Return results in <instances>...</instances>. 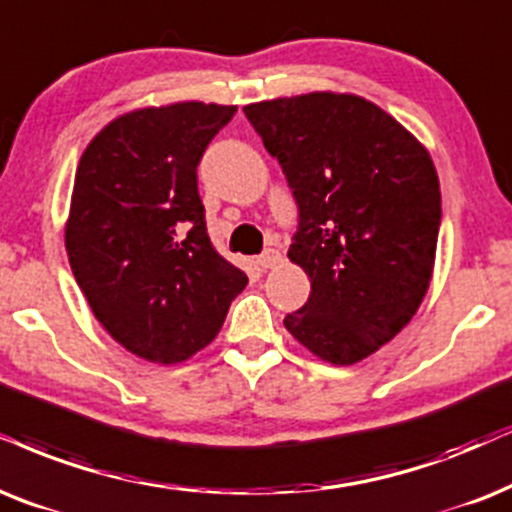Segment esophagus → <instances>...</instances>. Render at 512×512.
I'll use <instances>...</instances> for the list:
<instances>
[{"label": "esophagus", "instance_id": "34e87169", "mask_svg": "<svg viewBox=\"0 0 512 512\" xmlns=\"http://www.w3.org/2000/svg\"><path fill=\"white\" fill-rule=\"evenodd\" d=\"M278 262H281V252L274 250V248H267V250L262 252L260 257H257V264H260L262 269H271V267H276Z\"/></svg>", "mask_w": 512, "mask_h": 512}]
</instances>
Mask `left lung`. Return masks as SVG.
I'll list each match as a JSON object with an SVG mask.
<instances>
[{"mask_svg":"<svg viewBox=\"0 0 512 512\" xmlns=\"http://www.w3.org/2000/svg\"><path fill=\"white\" fill-rule=\"evenodd\" d=\"M243 113L293 191L288 257L312 283L283 323L323 361L357 364L413 319L430 286L442 222L430 153L352 94L290 96Z\"/></svg>","mask_w":512,"mask_h":512,"instance_id":"obj_1","label":"left lung"}]
</instances>
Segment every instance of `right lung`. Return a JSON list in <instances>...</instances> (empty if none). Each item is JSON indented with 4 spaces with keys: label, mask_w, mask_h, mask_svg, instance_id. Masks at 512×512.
Segmentation results:
<instances>
[{
    "label": "right lung",
    "mask_w": 512,
    "mask_h": 512,
    "mask_svg": "<svg viewBox=\"0 0 512 512\" xmlns=\"http://www.w3.org/2000/svg\"><path fill=\"white\" fill-rule=\"evenodd\" d=\"M236 106L174 103L122 115L82 153L66 250L101 326L141 359L210 345L248 276L215 250L198 193L205 148Z\"/></svg>",
    "instance_id": "1"
}]
</instances>
